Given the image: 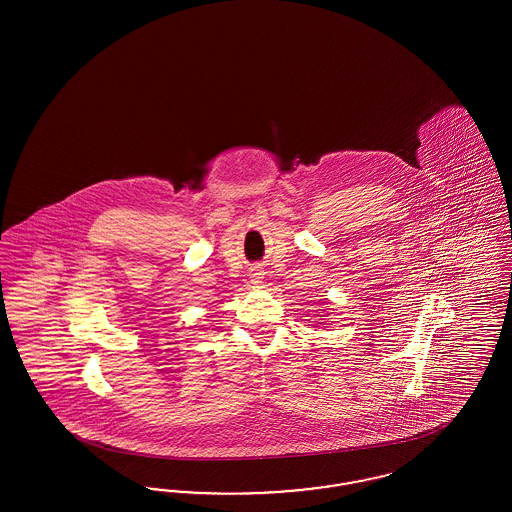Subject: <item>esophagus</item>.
I'll use <instances>...</instances> for the list:
<instances>
[{
	"instance_id": "1",
	"label": "esophagus",
	"mask_w": 512,
	"mask_h": 512,
	"mask_svg": "<svg viewBox=\"0 0 512 512\" xmlns=\"http://www.w3.org/2000/svg\"><path fill=\"white\" fill-rule=\"evenodd\" d=\"M249 276H251V282H253V284H259V282L263 280V272H261V270H253Z\"/></svg>"
}]
</instances>
